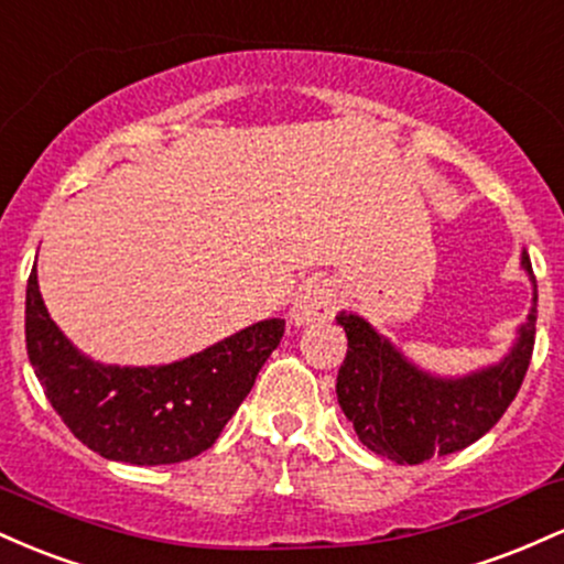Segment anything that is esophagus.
Returning <instances> with one entry per match:
<instances>
[{
	"label": "esophagus",
	"instance_id": "esophagus-1",
	"mask_svg": "<svg viewBox=\"0 0 564 564\" xmlns=\"http://www.w3.org/2000/svg\"><path fill=\"white\" fill-rule=\"evenodd\" d=\"M336 304H339V296H336L334 283L315 278V281L304 283L294 304H291V323L294 326H310V323L334 318Z\"/></svg>",
	"mask_w": 564,
	"mask_h": 564
}]
</instances>
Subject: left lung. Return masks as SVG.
<instances>
[{"label": "left lung", "instance_id": "1", "mask_svg": "<svg viewBox=\"0 0 564 564\" xmlns=\"http://www.w3.org/2000/svg\"><path fill=\"white\" fill-rule=\"evenodd\" d=\"M522 268L535 286L528 251H522ZM535 304L539 294L533 291L528 323L501 364L456 379L413 366L360 315H336L347 334L336 398L360 443L394 464H422L480 440L503 416L525 379L535 345Z\"/></svg>", "mask_w": 564, "mask_h": 564}]
</instances>
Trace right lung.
I'll use <instances>...</instances> for the list:
<instances>
[{
  "mask_svg": "<svg viewBox=\"0 0 564 564\" xmlns=\"http://www.w3.org/2000/svg\"><path fill=\"white\" fill-rule=\"evenodd\" d=\"M286 323L260 321L170 366H102L50 318L36 268L25 286V349L63 424L111 462L156 467L198 456L254 387Z\"/></svg>",
  "mask_w": 564,
  "mask_h": 564,
  "instance_id": "right-lung-1",
  "label": "right lung"
}]
</instances>
